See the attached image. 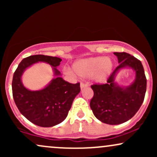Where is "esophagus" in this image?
<instances>
[{
	"label": "esophagus",
	"instance_id": "1",
	"mask_svg": "<svg viewBox=\"0 0 157 157\" xmlns=\"http://www.w3.org/2000/svg\"><path fill=\"white\" fill-rule=\"evenodd\" d=\"M87 86H88V85L85 83V82H81V83H80V88H81V89H83V88L87 87Z\"/></svg>",
	"mask_w": 157,
	"mask_h": 157
}]
</instances>
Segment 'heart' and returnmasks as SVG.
<instances>
[{
	"instance_id": "heart-1",
	"label": "heart",
	"mask_w": 157,
	"mask_h": 157,
	"mask_svg": "<svg viewBox=\"0 0 157 157\" xmlns=\"http://www.w3.org/2000/svg\"><path fill=\"white\" fill-rule=\"evenodd\" d=\"M74 71L78 76L90 77L94 76L96 81L103 82L113 68V63L109 58L103 57H91L77 61L73 66Z\"/></svg>"
}]
</instances>
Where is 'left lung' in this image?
I'll return each instance as SVG.
<instances>
[{"mask_svg": "<svg viewBox=\"0 0 157 157\" xmlns=\"http://www.w3.org/2000/svg\"><path fill=\"white\" fill-rule=\"evenodd\" d=\"M119 66L111 74L107 83L91 85L94 96L90 107L99 120L109 125H119L136 114L143 102L147 80L141 61L126 52H113ZM130 67L136 72V80L126 88L115 84L114 77L120 68Z\"/></svg>", "mask_w": 157, "mask_h": 157, "instance_id": "1", "label": "left lung"}]
</instances>
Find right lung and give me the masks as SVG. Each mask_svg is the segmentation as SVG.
Listing matches in <instances>:
<instances>
[{
    "instance_id": "obj_1",
    "label": "right lung",
    "mask_w": 157,
    "mask_h": 157,
    "mask_svg": "<svg viewBox=\"0 0 157 157\" xmlns=\"http://www.w3.org/2000/svg\"><path fill=\"white\" fill-rule=\"evenodd\" d=\"M39 61L55 67L56 76L60 75L56 68L62 61L59 57L43 55L27 57L20 63L14 73L12 95L20 112L27 120L40 127H52L66 118L74 99L80 91V82L70 83L57 77L44 89L28 90L21 82L22 74L26 68Z\"/></svg>"
}]
</instances>
